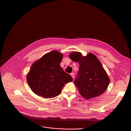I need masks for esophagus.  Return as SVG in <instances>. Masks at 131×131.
Returning <instances> with one entry per match:
<instances>
[{
	"mask_svg": "<svg viewBox=\"0 0 131 131\" xmlns=\"http://www.w3.org/2000/svg\"><path fill=\"white\" fill-rule=\"evenodd\" d=\"M71 75L72 76V78H73V79H74V74L73 73H71Z\"/></svg>",
	"mask_w": 131,
	"mask_h": 131,
	"instance_id": "obj_1",
	"label": "esophagus"
}]
</instances>
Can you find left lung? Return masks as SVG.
Masks as SVG:
<instances>
[{"instance_id": "1", "label": "left lung", "mask_w": 131, "mask_h": 131, "mask_svg": "<svg viewBox=\"0 0 131 131\" xmlns=\"http://www.w3.org/2000/svg\"><path fill=\"white\" fill-rule=\"evenodd\" d=\"M69 57L80 65L74 82L82 97L89 99L100 95L106 90L110 80L95 55L89 53L86 56H82L79 52H73Z\"/></svg>"}]
</instances>
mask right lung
<instances>
[{
  "label": "right lung",
  "mask_w": 131,
  "mask_h": 131,
  "mask_svg": "<svg viewBox=\"0 0 131 131\" xmlns=\"http://www.w3.org/2000/svg\"><path fill=\"white\" fill-rule=\"evenodd\" d=\"M63 54L56 50L51 51L36 61L27 76L32 91L45 98H54L61 91L66 83L73 81L69 74L60 66Z\"/></svg>",
  "instance_id": "obj_1"
}]
</instances>
